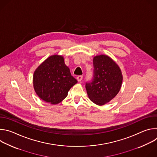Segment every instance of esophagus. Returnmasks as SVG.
Returning <instances> with one entry per match:
<instances>
[{"label":"esophagus","mask_w":157,"mask_h":157,"mask_svg":"<svg viewBox=\"0 0 157 157\" xmlns=\"http://www.w3.org/2000/svg\"><path fill=\"white\" fill-rule=\"evenodd\" d=\"M76 79H77V80L79 82V81H81L82 80V76H78L77 78H76Z\"/></svg>","instance_id":"34e87169"}]
</instances>
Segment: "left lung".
<instances>
[{"instance_id": "obj_1", "label": "left lung", "mask_w": 157, "mask_h": 157, "mask_svg": "<svg viewBox=\"0 0 157 157\" xmlns=\"http://www.w3.org/2000/svg\"><path fill=\"white\" fill-rule=\"evenodd\" d=\"M94 75L91 82L86 83L88 97L94 104L102 105L109 102L119 92L123 77L116 63L105 55L93 58Z\"/></svg>"}]
</instances>
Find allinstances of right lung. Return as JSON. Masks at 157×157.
I'll return each instance as SVG.
<instances>
[{"mask_svg": "<svg viewBox=\"0 0 157 157\" xmlns=\"http://www.w3.org/2000/svg\"><path fill=\"white\" fill-rule=\"evenodd\" d=\"M33 87L43 101L56 104L67 96L78 81L64 63L62 56L55 55L44 60L34 72Z\"/></svg>", "mask_w": 157, "mask_h": 157, "instance_id": "1", "label": "right lung"}]
</instances>
